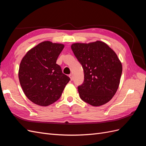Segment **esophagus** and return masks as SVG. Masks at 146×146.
<instances>
[{
	"mask_svg": "<svg viewBox=\"0 0 146 146\" xmlns=\"http://www.w3.org/2000/svg\"><path fill=\"white\" fill-rule=\"evenodd\" d=\"M69 77H70V78H71V80L72 81V80H73V76H72V74H69Z\"/></svg>",
	"mask_w": 146,
	"mask_h": 146,
	"instance_id": "esophagus-1",
	"label": "esophagus"
}]
</instances>
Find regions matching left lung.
<instances>
[{
  "instance_id": "8db88e82",
  "label": "left lung",
  "mask_w": 146,
  "mask_h": 146,
  "mask_svg": "<svg viewBox=\"0 0 146 146\" xmlns=\"http://www.w3.org/2000/svg\"><path fill=\"white\" fill-rule=\"evenodd\" d=\"M71 49L84 71V82L78 86L80 98L93 106L109 102L117 92L122 74L117 54L100 41L74 43Z\"/></svg>"
}]
</instances>
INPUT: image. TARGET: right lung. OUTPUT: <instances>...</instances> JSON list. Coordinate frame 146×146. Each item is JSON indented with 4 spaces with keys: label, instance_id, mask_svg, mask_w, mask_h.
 Wrapping results in <instances>:
<instances>
[{
    "label": "right lung",
    "instance_id": "obj_1",
    "mask_svg": "<svg viewBox=\"0 0 146 146\" xmlns=\"http://www.w3.org/2000/svg\"><path fill=\"white\" fill-rule=\"evenodd\" d=\"M63 44L43 42L26 54L20 64L19 78L25 95L34 103L46 106L61 97L70 78L56 63Z\"/></svg>",
    "mask_w": 146,
    "mask_h": 146
}]
</instances>
